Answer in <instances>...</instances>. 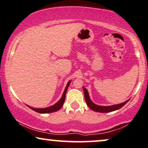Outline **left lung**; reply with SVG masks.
<instances>
[{"instance_id":"obj_1","label":"left lung","mask_w":148,"mask_h":148,"mask_svg":"<svg viewBox=\"0 0 148 148\" xmlns=\"http://www.w3.org/2000/svg\"><path fill=\"white\" fill-rule=\"evenodd\" d=\"M83 91H84V94H85V102L87 103V106L91 108L93 111L96 112H99V113H108V112H112L116 110H118L119 108H121L123 106H124L127 102H128L129 100H128L126 102H123V103L119 104H115V105H112V106H100L95 104L93 102L90 100L89 98V93L87 90V89L83 87Z\"/></svg>"}]
</instances>
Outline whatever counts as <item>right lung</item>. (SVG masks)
Returning <instances> with one entry per match:
<instances>
[{
	"label": "right lung",
	"instance_id": "obj_1",
	"mask_svg": "<svg viewBox=\"0 0 148 148\" xmlns=\"http://www.w3.org/2000/svg\"><path fill=\"white\" fill-rule=\"evenodd\" d=\"M70 83H71V80L70 81H69L68 84H67L66 87H65L64 92H63V93L61 98L59 101H58L57 103L54 104V105L50 106H49V107L44 108H33V107H31V106H29L30 108H31V109L33 110V111H36V112H37V113H52V112H55V111H59V110L60 109L61 107H62L63 104H64L65 99V94H66L67 89H68V88L69 87V85H70Z\"/></svg>",
	"mask_w": 148,
	"mask_h": 148
}]
</instances>
